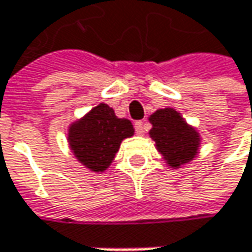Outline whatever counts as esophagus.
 <instances>
[{"label": "esophagus", "mask_w": 252, "mask_h": 252, "mask_svg": "<svg viewBox=\"0 0 252 252\" xmlns=\"http://www.w3.org/2000/svg\"><path fill=\"white\" fill-rule=\"evenodd\" d=\"M134 128H135V132H137L138 135H143V134L146 132L147 124H146L144 121H137V123L134 124Z\"/></svg>", "instance_id": "obj_1"}]
</instances>
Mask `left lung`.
<instances>
[{"label":"left lung","mask_w":252,"mask_h":252,"mask_svg":"<svg viewBox=\"0 0 252 252\" xmlns=\"http://www.w3.org/2000/svg\"><path fill=\"white\" fill-rule=\"evenodd\" d=\"M149 120L153 126L150 137L169 166L179 168L194 159L200 144L198 134L187 126L175 109H159Z\"/></svg>","instance_id":"1"}]
</instances>
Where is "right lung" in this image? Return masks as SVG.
<instances>
[{
    "label": "right lung",
    "mask_w": 252,
    "mask_h": 252,
    "mask_svg": "<svg viewBox=\"0 0 252 252\" xmlns=\"http://www.w3.org/2000/svg\"><path fill=\"white\" fill-rule=\"evenodd\" d=\"M134 134L129 120L118 118L105 103L93 108L70 126L68 141L76 158L93 172H103L114 160L121 141Z\"/></svg>",
    "instance_id": "add662e5"
}]
</instances>
